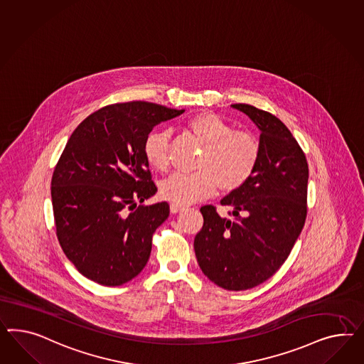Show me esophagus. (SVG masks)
Returning a JSON list of instances; mask_svg holds the SVG:
<instances>
[{
  "label": "esophagus",
  "instance_id": "obj_1",
  "mask_svg": "<svg viewBox=\"0 0 364 364\" xmlns=\"http://www.w3.org/2000/svg\"><path fill=\"white\" fill-rule=\"evenodd\" d=\"M169 209H171V212H172V213H177V212H181L184 208L180 207V205H176V204H171Z\"/></svg>",
  "mask_w": 364,
  "mask_h": 364
}]
</instances>
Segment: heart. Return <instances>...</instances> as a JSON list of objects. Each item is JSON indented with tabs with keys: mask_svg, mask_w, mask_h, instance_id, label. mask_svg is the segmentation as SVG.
<instances>
[{
	"mask_svg": "<svg viewBox=\"0 0 364 364\" xmlns=\"http://www.w3.org/2000/svg\"><path fill=\"white\" fill-rule=\"evenodd\" d=\"M186 127L204 144L192 173H175L160 186V195L184 207L212 196L217 187L232 193L245 187L256 173L261 157L258 139L213 112H200L188 119ZM169 132L152 131L143 143V155L159 172L169 168Z\"/></svg>",
	"mask_w": 364,
	"mask_h": 364,
	"instance_id": "b5f03b06",
	"label": "heart"
}]
</instances>
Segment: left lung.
<instances>
[{
    "label": "left lung",
    "instance_id": "8db88e82",
    "mask_svg": "<svg viewBox=\"0 0 364 364\" xmlns=\"http://www.w3.org/2000/svg\"><path fill=\"white\" fill-rule=\"evenodd\" d=\"M232 106L261 129L259 164L245 187L221 200L235 209L232 218L220 216L215 205L200 208L204 225L193 246L213 284L240 291L265 282L290 255L307 216L309 166L279 119L250 105Z\"/></svg>",
    "mask_w": 364,
    "mask_h": 364
}]
</instances>
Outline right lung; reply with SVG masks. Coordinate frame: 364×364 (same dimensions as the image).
Instances as JSON below:
<instances>
[{
	"label": "right lung",
	"instance_id": "1",
	"mask_svg": "<svg viewBox=\"0 0 364 364\" xmlns=\"http://www.w3.org/2000/svg\"><path fill=\"white\" fill-rule=\"evenodd\" d=\"M183 112L149 102L108 105L74 129L59 157L51 177L59 245L99 285H123L147 264L169 204L143 205L157 192L143 143L160 122Z\"/></svg>",
	"mask_w": 364,
	"mask_h": 364
}]
</instances>
